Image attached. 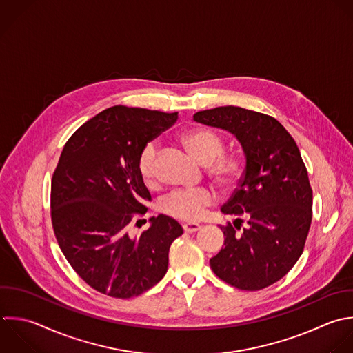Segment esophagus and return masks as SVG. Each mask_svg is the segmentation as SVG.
Instances as JSON below:
<instances>
[{
    "mask_svg": "<svg viewBox=\"0 0 353 353\" xmlns=\"http://www.w3.org/2000/svg\"><path fill=\"white\" fill-rule=\"evenodd\" d=\"M200 225L199 223H183V230L188 232V233H193V232H197L200 230Z\"/></svg>",
    "mask_w": 353,
    "mask_h": 353,
    "instance_id": "obj_1",
    "label": "esophagus"
}]
</instances>
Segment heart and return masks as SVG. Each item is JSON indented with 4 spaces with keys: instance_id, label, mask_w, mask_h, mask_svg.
Wrapping results in <instances>:
<instances>
[{
    "instance_id": "obj_1",
    "label": "heart",
    "mask_w": 353,
    "mask_h": 353,
    "mask_svg": "<svg viewBox=\"0 0 353 353\" xmlns=\"http://www.w3.org/2000/svg\"><path fill=\"white\" fill-rule=\"evenodd\" d=\"M181 141L199 163L207 165L210 176L222 189H233L243 178L245 168L243 159L237 154H225V142L215 131L208 128L189 130ZM157 157L159 148L156 142H148L138 157L139 174L149 186L157 181ZM212 203L214 193L210 189H178L161 200L160 208L170 216L194 221Z\"/></svg>"
}]
</instances>
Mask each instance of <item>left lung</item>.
<instances>
[{"instance_id":"left-lung-1","label":"left lung","mask_w":353,"mask_h":353,"mask_svg":"<svg viewBox=\"0 0 353 353\" xmlns=\"http://www.w3.org/2000/svg\"><path fill=\"white\" fill-rule=\"evenodd\" d=\"M193 120L229 131L245 154L244 175L221 208L236 221L221 226L225 241L210 259L211 269L236 288L262 290L295 265L310 228L312 188L299 149L287 130L263 113L221 106L197 112Z\"/></svg>"}]
</instances>
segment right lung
Segmentation results:
<instances>
[{
  "label": "right lung",
  "mask_w": 353,
  "mask_h": 353,
  "mask_svg": "<svg viewBox=\"0 0 353 353\" xmlns=\"http://www.w3.org/2000/svg\"><path fill=\"white\" fill-rule=\"evenodd\" d=\"M176 119L178 113L113 106L84 123L62 150L51 183L54 232L76 273L105 295L125 299L157 284L167 273L171 243L183 233L163 214L139 236L128 232L152 200L139 153Z\"/></svg>",
  "instance_id": "1"
}]
</instances>
